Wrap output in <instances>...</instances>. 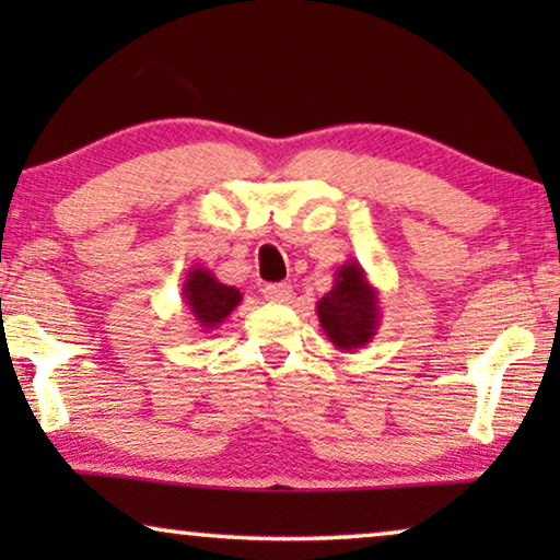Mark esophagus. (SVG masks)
<instances>
[{
	"label": "esophagus",
	"instance_id": "1",
	"mask_svg": "<svg viewBox=\"0 0 560 560\" xmlns=\"http://www.w3.org/2000/svg\"><path fill=\"white\" fill-rule=\"evenodd\" d=\"M262 295L265 301L288 303L290 298H293V285H288V282H270V285L262 288Z\"/></svg>",
	"mask_w": 560,
	"mask_h": 560
}]
</instances>
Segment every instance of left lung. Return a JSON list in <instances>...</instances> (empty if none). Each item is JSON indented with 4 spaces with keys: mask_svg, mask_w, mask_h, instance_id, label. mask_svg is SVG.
<instances>
[{
    "mask_svg": "<svg viewBox=\"0 0 560 560\" xmlns=\"http://www.w3.org/2000/svg\"><path fill=\"white\" fill-rule=\"evenodd\" d=\"M316 313L336 349H362L380 328V290L366 280L364 267L349 259L334 272V288L316 303Z\"/></svg>",
    "mask_w": 560,
    "mask_h": 560,
    "instance_id": "1",
    "label": "left lung"
}]
</instances>
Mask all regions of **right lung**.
I'll use <instances>...</instances> for the list:
<instances>
[{"label": "right lung", "instance_id": "1", "mask_svg": "<svg viewBox=\"0 0 560 560\" xmlns=\"http://www.w3.org/2000/svg\"><path fill=\"white\" fill-rule=\"evenodd\" d=\"M183 303L188 305L198 331L209 334L232 316V311L242 303V293L232 285H224L206 267H190L183 282Z\"/></svg>", "mask_w": 560, "mask_h": 560}]
</instances>
